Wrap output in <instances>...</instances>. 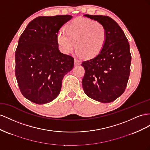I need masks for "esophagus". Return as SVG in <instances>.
I'll list each match as a JSON object with an SVG mask.
<instances>
[{
  "mask_svg": "<svg viewBox=\"0 0 150 150\" xmlns=\"http://www.w3.org/2000/svg\"><path fill=\"white\" fill-rule=\"evenodd\" d=\"M80 63H81V62H80V59L75 58V65H80Z\"/></svg>",
  "mask_w": 150,
  "mask_h": 150,
  "instance_id": "obj_1",
  "label": "esophagus"
}]
</instances>
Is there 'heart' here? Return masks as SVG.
<instances>
[{
	"label": "heart",
	"mask_w": 150,
	"mask_h": 150,
	"mask_svg": "<svg viewBox=\"0 0 150 150\" xmlns=\"http://www.w3.org/2000/svg\"><path fill=\"white\" fill-rule=\"evenodd\" d=\"M106 38V29L103 24L91 19L79 18L68 24L66 31L59 30L57 38L62 53H69L75 46L79 54L91 58L100 52Z\"/></svg>",
	"instance_id": "1"
}]
</instances>
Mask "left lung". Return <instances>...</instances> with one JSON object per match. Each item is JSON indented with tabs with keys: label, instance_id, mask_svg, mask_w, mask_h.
Wrapping results in <instances>:
<instances>
[{
	"label": "left lung",
	"instance_id": "left-lung-1",
	"mask_svg": "<svg viewBox=\"0 0 150 150\" xmlns=\"http://www.w3.org/2000/svg\"><path fill=\"white\" fill-rule=\"evenodd\" d=\"M84 16L103 24L107 38L99 54L82 63L85 69L83 89L91 99L109 103L120 97L126 88L131 71L129 43L121 27L110 17Z\"/></svg>",
	"mask_w": 150,
	"mask_h": 150
}]
</instances>
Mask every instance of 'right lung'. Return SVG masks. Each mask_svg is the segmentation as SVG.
<instances>
[{
    "label": "right lung",
    "instance_id": "1",
    "mask_svg": "<svg viewBox=\"0 0 150 150\" xmlns=\"http://www.w3.org/2000/svg\"><path fill=\"white\" fill-rule=\"evenodd\" d=\"M70 15L40 16L21 35L15 53V74L21 93L44 104L59 95L62 80L74 66V59L58 49L57 34Z\"/></svg>",
    "mask_w": 150,
    "mask_h": 150
}]
</instances>
